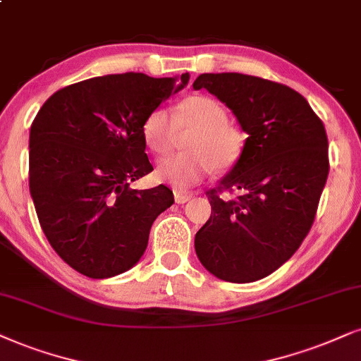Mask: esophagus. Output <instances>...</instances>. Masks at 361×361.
I'll return each instance as SVG.
<instances>
[{"instance_id":"1","label":"esophagus","mask_w":361,"mask_h":361,"mask_svg":"<svg viewBox=\"0 0 361 361\" xmlns=\"http://www.w3.org/2000/svg\"><path fill=\"white\" fill-rule=\"evenodd\" d=\"M191 198H193V195H186V193H181V191H175V202L178 204H183L186 202H190Z\"/></svg>"}]
</instances>
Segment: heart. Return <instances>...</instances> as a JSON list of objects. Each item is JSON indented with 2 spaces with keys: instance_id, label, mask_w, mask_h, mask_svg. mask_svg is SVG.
Wrapping results in <instances>:
<instances>
[{
  "instance_id": "1",
  "label": "heart",
  "mask_w": 361,
  "mask_h": 361,
  "mask_svg": "<svg viewBox=\"0 0 361 361\" xmlns=\"http://www.w3.org/2000/svg\"><path fill=\"white\" fill-rule=\"evenodd\" d=\"M226 111L213 98H185L176 106L175 120L163 108L153 109L141 126L147 147L157 154H165L175 143L176 130H195L186 143L190 153L163 158L154 176L176 190H188L214 170L233 166L245 147V133L226 121Z\"/></svg>"
}]
</instances>
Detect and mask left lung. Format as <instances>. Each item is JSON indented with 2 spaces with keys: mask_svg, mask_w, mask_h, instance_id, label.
Returning a JSON list of instances; mask_svg holds the SVG:
<instances>
[{
  "mask_svg": "<svg viewBox=\"0 0 361 361\" xmlns=\"http://www.w3.org/2000/svg\"><path fill=\"white\" fill-rule=\"evenodd\" d=\"M233 111L248 135L216 190L195 252L220 280L250 283L288 262L308 235L328 178L325 126L288 86L241 73H204L193 83ZM239 190L235 200L223 190Z\"/></svg>",
  "mask_w": 361,
  "mask_h": 361,
  "instance_id": "1",
  "label": "left lung"
}]
</instances>
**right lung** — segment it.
I'll return each mask as SVG.
<instances>
[{
	"label": "right lung",
	"instance_id": "add662e5",
	"mask_svg": "<svg viewBox=\"0 0 361 361\" xmlns=\"http://www.w3.org/2000/svg\"><path fill=\"white\" fill-rule=\"evenodd\" d=\"M123 73L51 94L30 130V193L43 233L73 270L109 278L130 270L175 198L165 185L131 190L153 170L145 118L188 83Z\"/></svg>",
	"mask_w": 361,
	"mask_h": 361
}]
</instances>
